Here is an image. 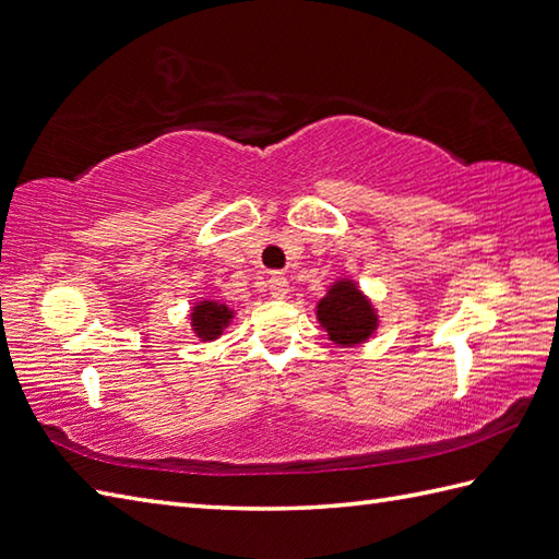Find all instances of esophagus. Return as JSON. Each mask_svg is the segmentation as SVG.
Here are the masks:
<instances>
[{"mask_svg": "<svg viewBox=\"0 0 559 559\" xmlns=\"http://www.w3.org/2000/svg\"><path fill=\"white\" fill-rule=\"evenodd\" d=\"M288 290H290V285H288V281H285V276L274 274V276L269 278V293H271V297H276V300H283V297L288 295Z\"/></svg>", "mask_w": 559, "mask_h": 559, "instance_id": "34e87169", "label": "esophagus"}]
</instances>
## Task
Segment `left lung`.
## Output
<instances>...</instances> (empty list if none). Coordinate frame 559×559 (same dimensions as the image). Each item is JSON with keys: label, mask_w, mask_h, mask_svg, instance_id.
Returning a JSON list of instances; mask_svg holds the SVG:
<instances>
[{"label": "left lung", "mask_w": 559, "mask_h": 559, "mask_svg": "<svg viewBox=\"0 0 559 559\" xmlns=\"http://www.w3.org/2000/svg\"><path fill=\"white\" fill-rule=\"evenodd\" d=\"M317 321L338 347L367 343L381 323L373 302L349 276L329 285L326 295L317 302Z\"/></svg>", "instance_id": "1"}]
</instances>
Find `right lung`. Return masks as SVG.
Instances as JSON below:
<instances>
[{
  "instance_id": "add662e5",
  "label": "right lung",
  "mask_w": 559,
  "mask_h": 559,
  "mask_svg": "<svg viewBox=\"0 0 559 559\" xmlns=\"http://www.w3.org/2000/svg\"><path fill=\"white\" fill-rule=\"evenodd\" d=\"M233 317H236V309L218 300H210V297H200L198 302H192L190 326L202 343H212L230 326Z\"/></svg>"
}]
</instances>
